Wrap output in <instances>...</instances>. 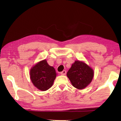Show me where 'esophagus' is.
I'll use <instances>...</instances> for the list:
<instances>
[{
  "mask_svg": "<svg viewBox=\"0 0 121 121\" xmlns=\"http://www.w3.org/2000/svg\"><path fill=\"white\" fill-rule=\"evenodd\" d=\"M61 75H65V74H66V71L65 70H63L62 72H61Z\"/></svg>",
  "mask_w": 121,
  "mask_h": 121,
  "instance_id": "34e87169",
  "label": "esophagus"
}]
</instances>
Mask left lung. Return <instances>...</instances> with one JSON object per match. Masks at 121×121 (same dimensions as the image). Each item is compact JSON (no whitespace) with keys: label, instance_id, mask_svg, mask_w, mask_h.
<instances>
[{"label":"left lung","instance_id":"left-lung-1","mask_svg":"<svg viewBox=\"0 0 121 121\" xmlns=\"http://www.w3.org/2000/svg\"><path fill=\"white\" fill-rule=\"evenodd\" d=\"M67 76L73 87L82 90L91 83L94 71L84 61L76 60L69 69Z\"/></svg>","mask_w":121,"mask_h":121}]
</instances>
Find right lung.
Segmentation results:
<instances>
[{
  "mask_svg": "<svg viewBox=\"0 0 121 121\" xmlns=\"http://www.w3.org/2000/svg\"><path fill=\"white\" fill-rule=\"evenodd\" d=\"M56 75L54 67L50 66L46 59L37 63L30 70L32 83L42 91H46L52 86Z\"/></svg>",
  "mask_w": 121,
  "mask_h": 121,
  "instance_id": "1",
  "label": "right lung"
}]
</instances>
